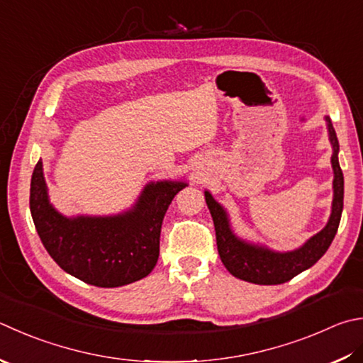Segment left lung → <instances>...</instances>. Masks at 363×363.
<instances>
[{"label": "left lung", "mask_w": 363, "mask_h": 363, "mask_svg": "<svg viewBox=\"0 0 363 363\" xmlns=\"http://www.w3.org/2000/svg\"><path fill=\"white\" fill-rule=\"evenodd\" d=\"M325 120L329 123V135L333 145L332 167L335 179L332 215L325 228L319 234L311 237L302 248L291 252H273L261 248V246L245 243L232 234L225 211L211 197L208 191H205V201H207L215 224L218 252H220V257L225 269L234 277L255 284H283L294 277H297L298 273L310 269L329 250L333 237L338 230L341 211H343L345 180L338 162L337 134L333 131L330 120Z\"/></svg>", "instance_id": "obj_1"}]
</instances>
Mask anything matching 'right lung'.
Returning <instances> with one entry per match:
<instances>
[{
  "mask_svg": "<svg viewBox=\"0 0 363 363\" xmlns=\"http://www.w3.org/2000/svg\"><path fill=\"white\" fill-rule=\"evenodd\" d=\"M186 184L158 182L143 189L133 210L118 216L65 218L47 199L43 162L33 170L30 210L40 242L69 275L98 288L145 278L160 256L162 218Z\"/></svg>",
  "mask_w": 363,
  "mask_h": 363,
  "instance_id": "obj_1",
  "label": "right lung"
}]
</instances>
